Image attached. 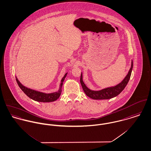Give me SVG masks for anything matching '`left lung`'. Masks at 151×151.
I'll use <instances>...</instances> for the list:
<instances>
[{
	"label": "left lung",
	"mask_w": 151,
	"mask_h": 151,
	"mask_svg": "<svg viewBox=\"0 0 151 151\" xmlns=\"http://www.w3.org/2000/svg\"><path fill=\"white\" fill-rule=\"evenodd\" d=\"M133 64L132 61L131 68L128 72V74L126 75L124 79L122 81V82H121L120 83L118 84L115 86L105 88L99 91H94L89 89L86 86V84L83 81L82 73H81L80 81H81V85L82 86L84 92L85 93L86 96H87L90 98L94 100H107V99H110L117 96L124 90L127 84L128 83L131 76V74L133 69Z\"/></svg>",
	"instance_id": "left-lung-1"
}]
</instances>
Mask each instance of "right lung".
<instances>
[{
	"label": "right lung",
	"mask_w": 151,
	"mask_h": 151,
	"mask_svg": "<svg viewBox=\"0 0 151 151\" xmlns=\"http://www.w3.org/2000/svg\"><path fill=\"white\" fill-rule=\"evenodd\" d=\"M68 73H66L64 76L61 79V82L60 86V88L58 91L52 93H45L40 91H36L35 90H32L29 88L19 82L18 80L17 77H16L17 84L20 87V88L22 90V91L30 99H32L33 100L38 101V102H53L54 101L57 100L60 96L61 91H62V86L63 84V82L67 75Z\"/></svg>",
	"instance_id": "right-lung-1"
}]
</instances>
